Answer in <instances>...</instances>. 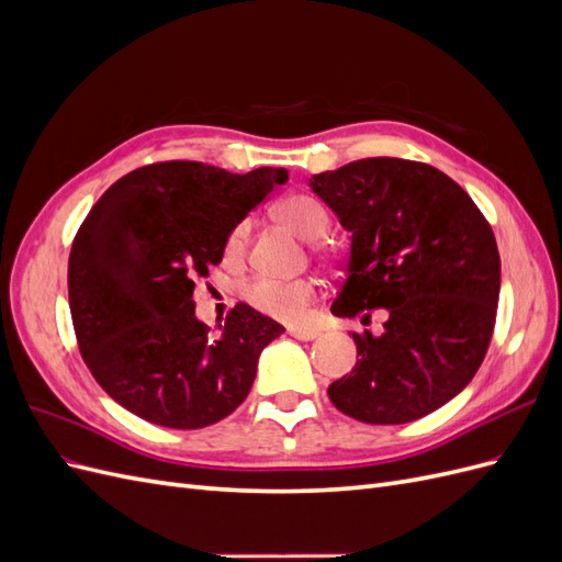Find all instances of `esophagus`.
Masks as SVG:
<instances>
[{"mask_svg":"<svg viewBox=\"0 0 562 562\" xmlns=\"http://www.w3.org/2000/svg\"><path fill=\"white\" fill-rule=\"evenodd\" d=\"M288 335L295 337V339H302V342H312V339L318 337V330H314V328H288Z\"/></svg>","mask_w":562,"mask_h":562,"instance_id":"esophagus-1","label":"esophagus"}]
</instances>
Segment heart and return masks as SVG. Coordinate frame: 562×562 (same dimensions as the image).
I'll use <instances>...</instances> for the list:
<instances>
[{
    "mask_svg": "<svg viewBox=\"0 0 562 562\" xmlns=\"http://www.w3.org/2000/svg\"><path fill=\"white\" fill-rule=\"evenodd\" d=\"M274 215L291 227L304 241H318L330 229V213L310 194H291L274 206ZM248 244V223L236 225L225 241V260L239 262ZM314 297V281L310 279H274L255 277L244 285V300L252 310L283 321H297L307 312Z\"/></svg>",
    "mask_w": 562,
    "mask_h": 562,
    "instance_id": "1",
    "label": "heart"
}]
</instances>
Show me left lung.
I'll return each instance as SVG.
<instances>
[{"label":"left lung","instance_id":"8db88e82","mask_svg":"<svg viewBox=\"0 0 562 562\" xmlns=\"http://www.w3.org/2000/svg\"><path fill=\"white\" fill-rule=\"evenodd\" d=\"M351 232L335 316H384L353 333L356 366L328 386L337 411L405 424L454 398L481 368L495 330L499 250L471 196L438 168L372 157L310 178Z\"/></svg>","mask_w":562,"mask_h":562}]
</instances>
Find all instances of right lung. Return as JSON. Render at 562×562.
<instances>
[{"label": "right lung", "instance_id": "right-lung-1", "mask_svg": "<svg viewBox=\"0 0 562 562\" xmlns=\"http://www.w3.org/2000/svg\"><path fill=\"white\" fill-rule=\"evenodd\" d=\"M285 180V168L271 166L239 176L164 161L135 168L95 201L75 236L67 293L83 361L128 413L203 429L244 403L262 349L283 326L236 304L213 337L194 314V283Z\"/></svg>", "mask_w": 562, "mask_h": 562}]
</instances>
